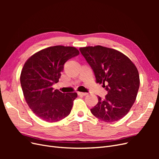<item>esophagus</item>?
Returning a JSON list of instances; mask_svg holds the SVG:
<instances>
[{"label": "esophagus", "instance_id": "obj_1", "mask_svg": "<svg viewBox=\"0 0 159 159\" xmlns=\"http://www.w3.org/2000/svg\"><path fill=\"white\" fill-rule=\"evenodd\" d=\"M78 94L79 95H83V96H85V95H87L88 93H84V92H80V91H78Z\"/></svg>", "mask_w": 159, "mask_h": 159}]
</instances>
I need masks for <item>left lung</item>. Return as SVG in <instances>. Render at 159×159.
Instances as JSON below:
<instances>
[{
  "label": "left lung",
  "mask_w": 159,
  "mask_h": 159,
  "mask_svg": "<svg viewBox=\"0 0 159 159\" xmlns=\"http://www.w3.org/2000/svg\"><path fill=\"white\" fill-rule=\"evenodd\" d=\"M80 50L92 68L96 82L108 91L91 112L102 121H118L128 113L136 100L140 85L137 67L123 53L102 46L80 48Z\"/></svg>",
  "instance_id": "8db88e82"
}]
</instances>
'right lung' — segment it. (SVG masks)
<instances>
[{"mask_svg":"<svg viewBox=\"0 0 159 159\" xmlns=\"http://www.w3.org/2000/svg\"><path fill=\"white\" fill-rule=\"evenodd\" d=\"M75 47L55 46L35 53L25 62L20 84L28 106L43 121L56 122L70 113L77 93L53 90L68 60L79 55Z\"/></svg>","mask_w":159,"mask_h":159,"instance_id":"obj_1","label":"right lung"}]
</instances>
